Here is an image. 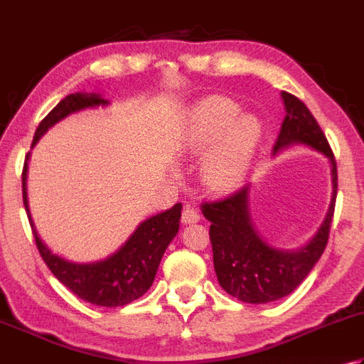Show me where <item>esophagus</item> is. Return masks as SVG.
<instances>
[{"mask_svg":"<svg viewBox=\"0 0 364 364\" xmlns=\"http://www.w3.org/2000/svg\"><path fill=\"white\" fill-rule=\"evenodd\" d=\"M181 220L184 224H196L200 220V215H198V211L196 208H192L191 205H186L183 210Z\"/></svg>","mask_w":364,"mask_h":364,"instance_id":"1","label":"esophagus"}]
</instances>
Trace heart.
Wrapping results in <instances>:
<instances>
[{
  "label": "heart",
  "instance_id": "obj_1",
  "mask_svg": "<svg viewBox=\"0 0 364 364\" xmlns=\"http://www.w3.org/2000/svg\"><path fill=\"white\" fill-rule=\"evenodd\" d=\"M262 127L251 115L240 117V107L225 99L203 105L194 119L189 146L203 151L219 139L202 164L203 183L213 191H227L243 180L257 151Z\"/></svg>",
  "mask_w": 364,
  "mask_h": 364
}]
</instances>
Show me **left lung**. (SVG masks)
Returning a JSON list of instances; mask_svg holds the SVG:
<instances>
[{"label": "left lung", "instance_id": "left-lung-1", "mask_svg": "<svg viewBox=\"0 0 364 364\" xmlns=\"http://www.w3.org/2000/svg\"><path fill=\"white\" fill-rule=\"evenodd\" d=\"M281 96L287 115L282 121L273 153L295 144L308 145L323 153L331 162L333 197L316 237L294 251L269 246L255 230L249 213V184L224 200L202 203L203 216L211 223L213 262L220 287L240 301L252 304L287 296L314 268L328 243L338 194L336 159L317 119L296 96L287 91H282Z\"/></svg>", "mask_w": 364, "mask_h": 364}]
</instances>
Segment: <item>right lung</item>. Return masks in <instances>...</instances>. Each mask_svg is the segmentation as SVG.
Wrapping results in <instances>:
<instances>
[{"mask_svg":"<svg viewBox=\"0 0 364 364\" xmlns=\"http://www.w3.org/2000/svg\"><path fill=\"white\" fill-rule=\"evenodd\" d=\"M107 104L109 101H105L96 92H74V95L66 96L41 121L34 132L31 148L38 144V140L50 127L70 113L83 110L87 107ZM28 159H30V153L26 154L23 172H21L23 205L41 257L44 259L46 265L56 279L69 290H73L82 300L96 306H104V308L129 304L144 295L151 287L162 255L180 229L183 205L176 203L170 210L144 220L129 240L107 259L92 263L69 262L50 251L36 232L26 196Z\"/></svg>","mask_w":364,"mask_h":364,"instance_id":"obj_1","label":"right lung"}]
</instances>
